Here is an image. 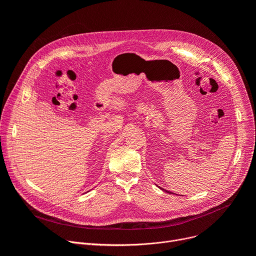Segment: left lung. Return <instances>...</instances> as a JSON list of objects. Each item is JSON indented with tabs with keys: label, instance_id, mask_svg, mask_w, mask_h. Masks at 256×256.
<instances>
[{
	"label": "left lung",
	"instance_id": "left-lung-1",
	"mask_svg": "<svg viewBox=\"0 0 256 256\" xmlns=\"http://www.w3.org/2000/svg\"><path fill=\"white\" fill-rule=\"evenodd\" d=\"M164 191H165V190H164ZM166 192H167V193H171V192H169V191H166ZM171 194H173V193H171Z\"/></svg>",
	"mask_w": 256,
	"mask_h": 256
}]
</instances>
